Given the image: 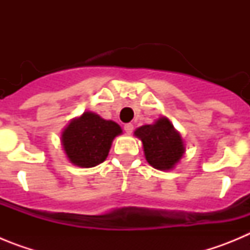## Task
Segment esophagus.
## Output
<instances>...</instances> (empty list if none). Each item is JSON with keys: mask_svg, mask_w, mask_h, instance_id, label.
Masks as SVG:
<instances>
[{"mask_svg": "<svg viewBox=\"0 0 250 250\" xmlns=\"http://www.w3.org/2000/svg\"><path fill=\"white\" fill-rule=\"evenodd\" d=\"M124 130H125L127 134H131L132 130H134V125H132V124H125V125H124Z\"/></svg>", "mask_w": 250, "mask_h": 250, "instance_id": "obj_1", "label": "esophagus"}]
</instances>
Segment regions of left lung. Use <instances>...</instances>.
<instances>
[{
	"instance_id": "8db88e82",
	"label": "left lung",
	"mask_w": 250,
	"mask_h": 250,
	"mask_svg": "<svg viewBox=\"0 0 250 250\" xmlns=\"http://www.w3.org/2000/svg\"><path fill=\"white\" fill-rule=\"evenodd\" d=\"M134 134L143 141L145 159L155 169H173L184 155L182 135L167 118H160L151 125L140 126Z\"/></svg>"
}]
</instances>
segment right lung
Wrapping results in <instances>:
<instances>
[{"instance_id":"add662e5","label":"right lung","mask_w":250,"mask_h":250,"mask_svg":"<svg viewBox=\"0 0 250 250\" xmlns=\"http://www.w3.org/2000/svg\"><path fill=\"white\" fill-rule=\"evenodd\" d=\"M123 130L111 120H104L94 112L86 111L70 121L61 135L66 156L72 164L92 167L107 158L112 140Z\"/></svg>"}]
</instances>
